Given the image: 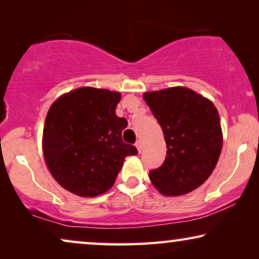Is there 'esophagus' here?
Instances as JSON below:
<instances>
[{"instance_id": "1", "label": "esophagus", "mask_w": 259, "mask_h": 259, "mask_svg": "<svg viewBox=\"0 0 259 259\" xmlns=\"http://www.w3.org/2000/svg\"><path fill=\"white\" fill-rule=\"evenodd\" d=\"M136 146H137V148H138V152H140L143 151V143H141V140H138L137 143H136Z\"/></svg>"}]
</instances>
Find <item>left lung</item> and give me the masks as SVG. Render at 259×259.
<instances>
[{
    "label": "left lung",
    "mask_w": 259,
    "mask_h": 259,
    "mask_svg": "<svg viewBox=\"0 0 259 259\" xmlns=\"http://www.w3.org/2000/svg\"><path fill=\"white\" fill-rule=\"evenodd\" d=\"M166 141V158L150 179L165 196L186 194L211 176L222 152L221 120L214 105L185 87L144 95Z\"/></svg>",
    "instance_id": "1"
}]
</instances>
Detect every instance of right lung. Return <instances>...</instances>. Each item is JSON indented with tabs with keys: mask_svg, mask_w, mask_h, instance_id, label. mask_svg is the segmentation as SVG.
<instances>
[{
	"mask_svg": "<svg viewBox=\"0 0 259 259\" xmlns=\"http://www.w3.org/2000/svg\"><path fill=\"white\" fill-rule=\"evenodd\" d=\"M120 93L82 87L62 95L49 108L44 155L63 189L95 197L113 186L127 155L138 154L122 141L125 118L115 114Z\"/></svg>",
	"mask_w": 259,
	"mask_h": 259,
	"instance_id": "obj_1",
	"label": "right lung"
}]
</instances>
